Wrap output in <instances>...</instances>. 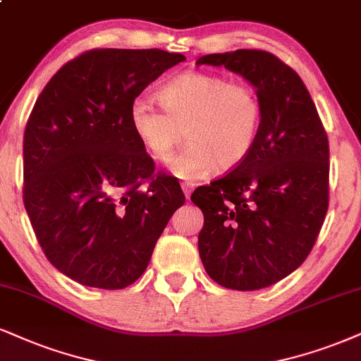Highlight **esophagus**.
Returning a JSON list of instances; mask_svg holds the SVG:
<instances>
[{"label":"esophagus","mask_w":361,"mask_h":361,"mask_svg":"<svg viewBox=\"0 0 361 361\" xmlns=\"http://www.w3.org/2000/svg\"><path fill=\"white\" fill-rule=\"evenodd\" d=\"M192 189H194L192 182H182V190H184L185 199L190 197V192H192Z\"/></svg>","instance_id":"1"}]
</instances>
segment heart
<instances>
[{
    "label": "heart",
    "instance_id": "b5f03b06",
    "mask_svg": "<svg viewBox=\"0 0 361 361\" xmlns=\"http://www.w3.org/2000/svg\"><path fill=\"white\" fill-rule=\"evenodd\" d=\"M160 105L135 99L128 123L142 149L166 162L185 130L189 144L172 159L171 172L195 180L217 167L233 171L255 149L262 102L249 82L209 72H185L159 90Z\"/></svg>",
    "mask_w": 361,
    "mask_h": 361
}]
</instances>
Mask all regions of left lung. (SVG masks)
<instances>
[{"label":"left lung","instance_id":"obj_1","mask_svg":"<svg viewBox=\"0 0 361 361\" xmlns=\"http://www.w3.org/2000/svg\"><path fill=\"white\" fill-rule=\"evenodd\" d=\"M243 75L262 102L257 142L239 167L201 185L199 255L207 274L238 291L268 288L303 264L330 202V145L303 80L269 51L201 56Z\"/></svg>","mask_w":361,"mask_h":361}]
</instances>
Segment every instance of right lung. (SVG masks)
I'll return each instance as SVG.
<instances>
[{"label": "right lung", "instance_id": "add662e5", "mask_svg": "<svg viewBox=\"0 0 361 361\" xmlns=\"http://www.w3.org/2000/svg\"><path fill=\"white\" fill-rule=\"evenodd\" d=\"M185 56L93 48L61 66L23 137V202L39 246L80 284L122 289L140 278L171 216L177 177L155 171L128 123L132 102Z\"/></svg>", "mask_w": 361, "mask_h": 361}]
</instances>
